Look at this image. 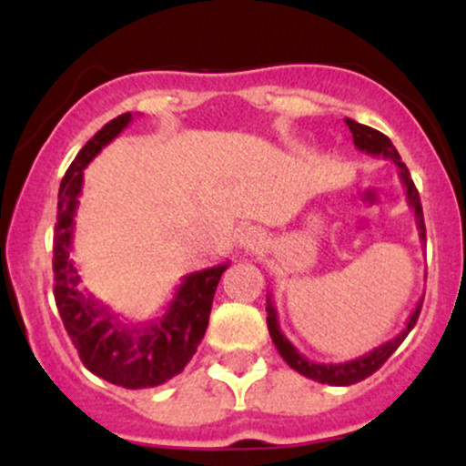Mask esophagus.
I'll list each match as a JSON object with an SVG mask.
<instances>
[{"label": "esophagus", "instance_id": "1", "mask_svg": "<svg viewBox=\"0 0 466 466\" xmlns=\"http://www.w3.org/2000/svg\"><path fill=\"white\" fill-rule=\"evenodd\" d=\"M263 243V232L258 228L245 226L237 232V245L240 249H256Z\"/></svg>", "mask_w": 466, "mask_h": 466}]
</instances>
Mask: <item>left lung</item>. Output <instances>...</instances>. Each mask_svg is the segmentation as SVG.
<instances>
[{
  "label": "left lung",
  "mask_w": 466,
  "mask_h": 466,
  "mask_svg": "<svg viewBox=\"0 0 466 466\" xmlns=\"http://www.w3.org/2000/svg\"><path fill=\"white\" fill-rule=\"evenodd\" d=\"M346 125H349V129L352 133V142H355V147L360 148V151L374 155V157H377V155H381L383 159H392L394 166H397L399 179L405 188V197H408V206L414 210L419 237H420V240H425V221H422V206H420L419 190H416L414 181H411L408 166L400 162V155L397 148H394V144L390 142L388 136H383V133H379L377 129H370V127H366V125H360V122L350 120V117H346ZM420 307H422V300L416 304V309L411 311L405 329L400 330L394 339L377 346V349L366 352V355L355 357V360H350V361H339V363H319V361L307 360V357H304L302 352L287 339L285 333L280 330V324H278V311H276L274 300H271V293H267V307L265 309H267V326H269L271 341H274L278 352H280V357L293 368V370L304 374V377L313 379V381H318V383H329V386H352V383H360L366 377H370L372 372H377L379 368L386 363L388 357L399 349L400 341H403L405 337H408L410 330L414 329L416 319H419Z\"/></svg>",
  "instance_id": "8db88e82"
}]
</instances>
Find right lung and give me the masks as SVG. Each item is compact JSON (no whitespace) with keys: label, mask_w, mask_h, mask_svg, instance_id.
<instances>
[{"label":"right lung","mask_w":466,"mask_h":466,"mask_svg":"<svg viewBox=\"0 0 466 466\" xmlns=\"http://www.w3.org/2000/svg\"><path fill=\"white\" fill-rule=\"evenodd\" d=\"M131 120V114H122L106 122L80 148L61 181L55 226V300L85 368L114 386L140 390L162 386L192 360L206 335L217 285L229 260L186 274L164 313L147 322H129L83 287L76 263L69 256L83 170Z\"/></svg>","instance_id":"obj_1"}]
</instances>
